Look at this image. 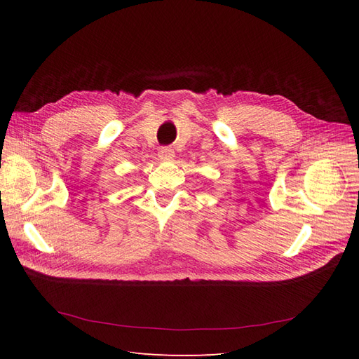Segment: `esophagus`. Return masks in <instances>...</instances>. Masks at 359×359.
<instances>
[{"label": "esophagus", "instance_id": "obj_1", "mask_svg": "<svg viewBox=\"0 0 359 359\" xmlns=\"http://www.w3.org/2000/svg\"><path fill=\"white\" fill-rule=\"evenodd\" d=\"M173 157H175V153H173V149L170 148H161L158 151V158L161 161H169V160H173Z\"/></svg>", "mask_w": 359, "mask_h": 359}]
</instances>
